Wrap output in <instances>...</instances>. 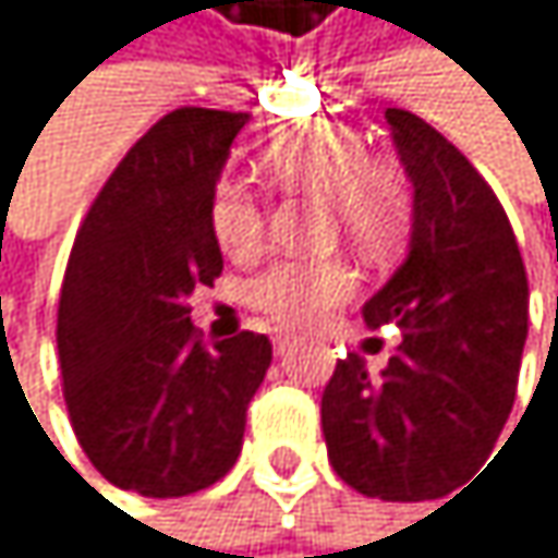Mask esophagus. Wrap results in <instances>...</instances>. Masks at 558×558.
Instances as JSON below:
<instances>
[{"instance_id":"1","label":"esophagus","mask_w":558,"mask_h":558,"mask_svg":"<svg viewBox=\"0 0 558 558\" xmlns=\"http://www.w3.org/2000/svg\"><path fill=\"white\" fill-rule=\"evenodd\" d=\"M294 341H298V338H294L291 331H274V351H277V354H284Z\"/></svg>"}]
</instances>
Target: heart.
<instances>
[{"instance_id": "b5f03b06", "label": "heart", "mask_w": 558, "mask_h": 558, "mask_svg": "<svg viewBox=\"0 0 558 558\" xmlns=\"http://www.w3.org/2000/svg\"><path fill=\"white\" fill-rule=\"evenodd\" d=\"M264 170L291 194L328 204L344 238L361 251H388L412 217V190L395 163L368 160L361 133L341 123H307L264 146ZM210 230L233 260L264 247V207L254 190L220 180L210 197ZM254 304L284 325H317L354 294L344 260H277L254 281Z\"/></svg>"}]
</instances>
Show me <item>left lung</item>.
I'll list each match as a JSON object with an SVG mask.
<instances>
[{"label":"left lung","instance_id":"8db88e82","mask_svg":"<svg viewBox=\"0 0 558 558\" xmlns=\"http://www.w3.org/2000/svg\"><path fill=\"white\" fill-rule=\"evenodd\" d=\"M412 186L409 257L364 304L401 341L372 375L348 354L320 398L335 472L361 496H448L488 459L515 401L529 281L512 223L482 173L409 110L385 113ZM375 341V338H372Z\"/></svg>","mask_w":558,"mask_h":558}]
</instances>
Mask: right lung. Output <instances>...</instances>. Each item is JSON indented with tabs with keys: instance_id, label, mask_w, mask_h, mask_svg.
I'll return each mask as SVG.
<instances>
[{
	"instance_id": "add662e5",
	"label": "right lung",
	"mask_w": 558,
	"mask_h": 558,
	"mask_svg": "<svg viewBox=\"0 0 558 558\" xmlns=\"http://www.w3.org/2000/svg\"><path fill=\"white\" fill-rule=\"evenodd\" d=\"M251 113L183 106L149 126L93 201L59 294V368L96 472L146 499H180L241 456L270 341L207 344L190 298L223 270L210 197Z\"/></svg>"
}]
</instances>
